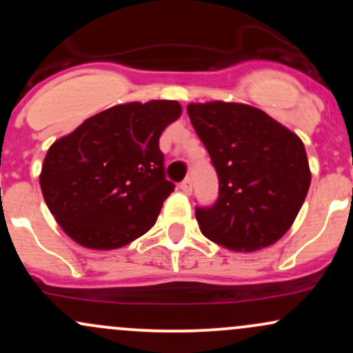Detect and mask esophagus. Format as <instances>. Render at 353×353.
I'll return each mask as SVG.
<instances>
[{
  "instance_id": "obj_1",
  "label": "esophagus",
  "mask_w": 353,
  "mask_h": 353,
  "mask_svg": "<svg viewBox=\"0 0 353 353\" xmlns=\"http://www.w3.org/2000/svg\"><path fill=\"white\" fill-rule=\"evenodd\" d=\"M181 189H182V192H185V194L192 192V179H190V177H188V179L182 181L181 182Z\"/></svg>"
}]
</instances>
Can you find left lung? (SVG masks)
Returning a JSON list of instances; mask_svg holds the SVG:
<instances>
[{"label": "left lung", "instance_id": "8db88e82", "mask_svg": "<svg viewBox=\"0 0 353 353\" xmlns=\"http://www.w3.org/2000/svg\"><path fill=\"white\" fill-rule=\"evenodd\" d=\"M188 114L219 179L217 201L196 208L201 232L230 250L272 245L290 229L309 192L303 143L247 104H189Z\"/></svg>", "mask_w": 353, "mask_h": 353}]
</instances>
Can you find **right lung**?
<instances>
[{
	"mask_svg": "<svg viewBox=\"0 0 353 353\" xmlns=\"http://www.w3.org/2000/svg\"><path fill=\"white\" fill-rule=\"evenodd\" d=\"M177 101L128 103L89 117L44 157L43 197L64 232L88 249H119L156 224L176 185L159 137Z\"/></svg>",
	"mask_w": 353,
	"mask_h": 353,
	"instance_id": "1",
	"label": "right lung"
}]
</instances>
